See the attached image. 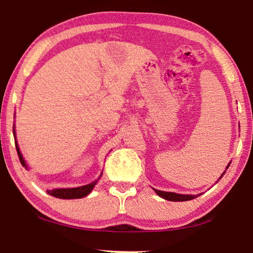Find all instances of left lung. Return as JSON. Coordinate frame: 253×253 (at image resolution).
I'll use <instances>...</instances> for the list:
<instances>
[{"label": "left lung", "mask_w": 253, "mask_h": 253, "mask_svg": "<svg viewBox=\"0 0 253 253\" xmlns=\"http://www.w3.org/2000/svg\"><path fill=\"white\" fill-rule=\"evenodd\" d=\"M231 163H229L228 168L230 166ZM226 168V169H228ZM225 173V172H224ZM224 173L221 175V177L223 176ZM220 177V178H221ZM219 178V179H220ZM155 190V188H154ZM155 192L157 193V195H160L161 198L168 200V201H174V202H183V201H190L193 200L195 198H198L199 195H184V194H177V193H173V192H164V191H160V190H155Z\"/></svg>", "instance_id": "left-lung-1"}]
</instances>
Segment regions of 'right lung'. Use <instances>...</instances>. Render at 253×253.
Segmentation results:
<instances>
[{
  "mask_svg": "<svg viewBox=\"0 0 253 253\" xmlns=\"http://www.w3.org/2000/svg\"><path fill=\"white\" fill-rule=\"evenodd\" d=\"M16 147V152H18V155H19V160L21 162V164L22 166H24L25 169H27V164H25V162L23 160L22 155H21V152L18 147V144L15 145ZM97 181L92 182L90 184H88V185H84V186H80V187H75V188H55V190H48V194L54 196V198H58V199H81L84 198V196H87L90 192L92 191L93 186L96 185Z\"/></svg>",
  "mask_w": 253,
  "mask_h": 253,
  "instance_id": "obj_1",
  "label": "right lung"
}]
</instances>
